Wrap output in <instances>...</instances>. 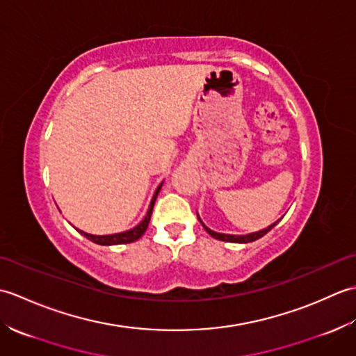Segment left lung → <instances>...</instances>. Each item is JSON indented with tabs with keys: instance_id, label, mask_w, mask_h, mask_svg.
<instances>
[{
	"instance_id": "8db88e82",
	"label": "left lung",
	"mask_w": 356,
	"mask_h": 356,
	"mask_svg": "<svg viewBox=\"0 0 356 356\" xmlns=\"http://www.w3.org/2000/svg\"><path fill=\"white\" fill-rule=\"evenodd\" d=\"M197 218H199L202 226H203V228H205V231L209 234L211 237H214L216 240L229 241V243H251V241H255V240L261 238V237L264 236V234H268L280 220H282V218H278L277 222L269 225L268 228H264V229H261V231H255V232H251V234H245V236H234V234H222V232H216V231H213V229H209L208 226L202 222V218L199 217V214H197Z\"/></svg>"
}]
</instances>
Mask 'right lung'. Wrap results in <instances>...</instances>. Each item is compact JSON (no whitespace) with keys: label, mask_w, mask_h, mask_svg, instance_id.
Instances as JSON below:
<instances>
[{"label":"right lung","mask_w":356,"mask_h":356,"mask_svg":"<svg viewBox=\"0 0 356 356\" xmlns=\"http://www.w3.org/2000/svg\"><path fill=\"white\" fill-rule=\"evenodd\" d=\"M162 185H163V182L156 188V191H154V194H153V199H151V202H149V207H148V211H147L145 217H143L142 222L136 225L134 228L128 229V231H124V232H118V234H107V236H95V234H88V232H84V231H81V229H78V228H76V231H78L79 234H82V236H84V237H87L88 240H92L93 243L102 245V246L133 243V241L139 240V238L143 236V232L147 231L148 223H149V218H151V214H153L154 202H156V199H157V194H159V191H161Z\"/></svg>","instance_id":"add662e5"}]
</instances>
